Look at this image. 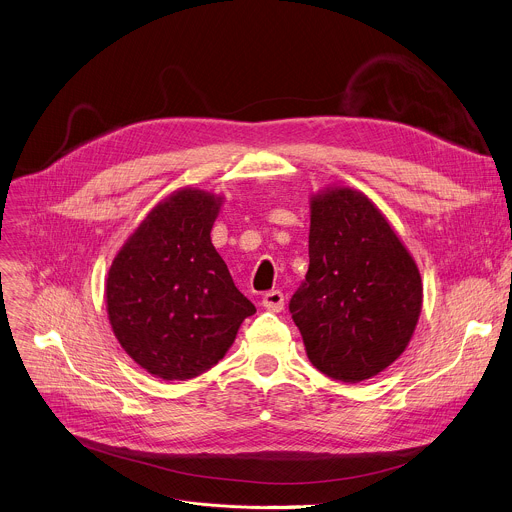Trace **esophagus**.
<instances>
[{"label":"esophagus","instance_id":"obj_1","mask_svg":"<svg viewBox=\"0 0 512 512\" xmlns=\"http://www.w3.org/2000/svg\"><path fill=\"white\" fill-rule=\"evenodd\" d=\"M263 308L269 310V312H281L283 310V294L279 289H273V291H267V294L263 296Z\"/></svg>","mask_w":512,"mask_h":512}]
</instances>
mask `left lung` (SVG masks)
Returning <instances> with one entry per match:
<instances>
[{
  "instance_id": "obj_1",
  "label": "left lung",
  "mask_w": 512,
  "mask_h": 512,
  "mask_svg": "<svg viewBox=\"0 0 512 512\" xmlns=\"http://www.w3.org/2000/svg\"><path fill=\"white\" fill-rule=\"evenodd\" d=\"M421 302L413 257L367 196H312L310 267L289 312L320 373L352 385L385 371L407 348Z\"/></svg>"
}]
</instances>
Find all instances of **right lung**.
I'll use <instances>...</instances> for the list:
<instances>
[{
    "label": "right lung",
    "instance_id": "1",
    "mask_svg": "<svg viewBox=\"0 0 512 512\" xmlns=\"http://www.w3.org/2000/svg\"><path fill=\"white\" fill-rule=\"evenodd\" d=\"M223 198L182 188L125 241L107 273V314L123 350L164 381L221 360L255 306L235 287L210 231Z\"/></svg>",
    "mask_w": 512,
    "mask_h": 512
}]
</instances>
